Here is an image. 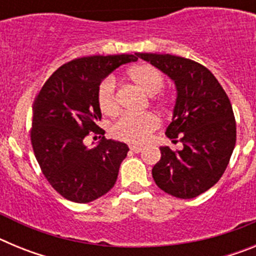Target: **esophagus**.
<instances>
[{
  "label": "esophagus",
  "mask_w": 256,
  "mask_h": 256,
  "mask_svg": "<svg viewBox=\"0 0 256 256\" xmlns=\"http://www.w3.org/2000/svg\"><path fill=\"white\" fill-rule=\"evenodd\" d=\"M130 151H133V152H136V154H138L142 151V148H140V146H130Z\"/></svg>",
  "instance_id": "34e87169"
}]
</instances>
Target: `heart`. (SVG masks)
Returning <instances> with one entry per match:
<instances>
[{"label": "heart", "instance_id": "obj_1", "mask_svg": "<svg viewBox=\"0 0 256 256\" xmlns=\"http://www.w3.org/2000/svg\"><path fill=\"white\" fill-rule=\"evenodd\" d=\"M128 76L137 87L150 96L158 94L164 87V76L159 69L150 64H138L128 70ZM97 101L101 112L106 115H115L119 110L116 97V83L112 76H108L97 90ZM159 118L154 114L140 116L123 115L112 126V133L116 140L130 144H142L148 136L159 128Z\"/></svg>", "mask_w": 256, "mask_h": 256}]
</instances>
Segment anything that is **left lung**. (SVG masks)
I'll use <instances>...</instances> for the list:
<instances>
[{
    "instance_id": "obj_1",
    "label": "left lung",
    "mask_w": 256,
    "mask_h": 256,
    "mask_svg": "<svg viewBox=\"0 0 256 256\" xmlns=\"http://www.w3.org/2000/svg\"><path fill=\"white\" fill-rule=\"evenodd\" d=\"M172 79L177 100L165 134L180 138L182 150L160 148L152 168L159 188L178 198H194L220 180L236 144V120L227 94L208 68L165 54H136Z\"/></svg>"
}]
</instances>
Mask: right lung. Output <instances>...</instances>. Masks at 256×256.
Returning <instances> with one entry per match:
<instances>
[{
  "label": "right lung",
  "mask_w": 256,
  "mask_h": 256,
  "mask_svg": "<svg viewBox=\"0 0 256 256\" xmlns=\"http://www.w3.org/2000/svg\"><path fill=\"white\" fill-rule=\"evenodd\" d=\"M134 55L87 56L61 65L33 104L30 140L36 159L50 184L66 200L86 204L108 194L116 182L128 146L101 138L88 148L84 138L105 130L97 90L102 79Z\"/></svg>",
  "instance_id": "1"
}]
</instances>
